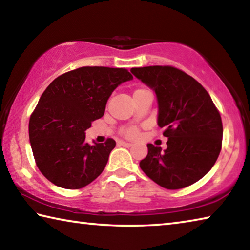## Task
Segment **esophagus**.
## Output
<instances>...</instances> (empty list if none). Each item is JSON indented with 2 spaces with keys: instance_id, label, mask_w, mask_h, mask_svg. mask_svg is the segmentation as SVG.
<instances>
[{
  "instance_id": "obj_1",
  "label": "esophagus",
  "mask_w": 250,
  "mask_h": 250,
  "mask_svg": "<svg viewBox=\"0 0 250 250\" xmlns=\"http://www.w3.org/2000/svg\"><path fill=\"white\" fill-rule=\"evenodd\" d=\"M119 145L120 146H132L133 145L132 143H130V142H125V141H119Z\"/></svg>"
}]
</instances>
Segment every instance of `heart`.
Masks as SVG:
<instances>
[{"label":"heart","mask_w":250,"mask_h":250,"mask_svg":"<svg viewBox=\"0 0 250 250\" xmlns=\"http://www.w3.org/2000/svg\"><path fill=\"white\" fill-rule=\"evenodd\" d=\"M143 90H145V89H138V90H135V92H140V91H143ZM135 92H134V94H135ZM124 134L125 135L126 138H135L138 135V130L131 126V128H126V129L124 130Z\"/></svg>","instance_id":"obj_1"}]
</instances>
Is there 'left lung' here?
Wrapping results in <instances>:
<instances>
[{
	"label": "left lung",
	"instance_id": "1",
	"mask_svg": "<svg viewBox=\"0 0 250 250\" xmlns=\"http://www.w3.org/2000/svg\"><path fill=\"white\" fill-rule=\"evenodd\" d=\"M158 99V125L164 128L167 147L147 145L140 167L167 189L192 185L216 162L222 149L223 125L218 110L204 87L171 66L131 68Z\"/></svg>",
	"mask_w": 250,
	"mask_h": 250
}]
</instances>
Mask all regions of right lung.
<instances>
[{
    "mask_svg": "<svg viewBox=\"0 0 250 250\" xmlns=\"http://www.w3.org/2000/svg\"><path fill=\"white\" fill-rule=\"evenodd\" d=\"M132 79L126 69L96 66L68 71L49 83L28 125L34 159L46 179L77 189L101 174L116 141L88 145L86 130L104 116L112 91Z\"/></svg>",
    "mask_w": 250,
    "mask_h": 250,
    "instance_id": "right-lung-1",
    "label": "right lung"
}]
</instances>
